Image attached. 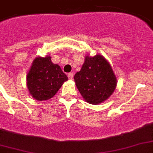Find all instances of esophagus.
<instances>
[{"mask_svg":"<svg viewBox=\"0 0 153 153\" xmlns=\"http://www.w3.org/2000/svg\"><path fill=\"white\" fill-rule=\"evenodd\" d=\"M67 76H68V79H69L70 80H72L73 78H74V74H73L72 72H71V73H69V74H67Z\"/></svg>","mask_w":153,"mask_h":153,"instance_id":"34e87169","label":"esophagus"}]
</instances>
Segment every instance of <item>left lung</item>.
Returning <instances> with one entry per match:
<instances>
[{"mask_svg": "<svg viewBox=\"0 0 153 153\" xmlns=\"http://www.w3.org/2000/svg\"><path fill=\"white\" fill-rule=\"evenodd\" d=\"M75 85L85 101L93 105L102 103L112 95L117 79L111 66L102 55H86L80 71L74 77Z\"/></svg>", "mask_w": 153, "mask_h": 153, "instance_id": "1", "label": "left lung"}]
</instances>
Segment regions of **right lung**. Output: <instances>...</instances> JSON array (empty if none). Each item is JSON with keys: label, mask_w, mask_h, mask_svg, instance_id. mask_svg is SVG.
I'll use <instances>...</instances> for the list:
<instances>
[{"label": "right lung", "mask_w": 153, "mask_h": 153, "mask_svg": "<svg viewBox=\"0 0 153 153\" xmlns=\"http://www.w3.org/2000/svg\"><path fill=\"white\" fill-rule=\"evenodd\" d=\"M67 79L59 66L51 62L49 55L36 57L27 74V86L32 98L45 101L54 97Z\"/></svg>", "instance_id": "obj_1"}]
</instances>
